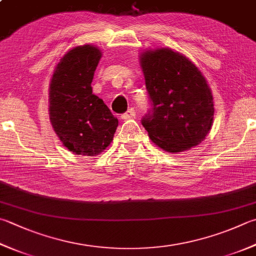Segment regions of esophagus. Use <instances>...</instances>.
I'll list each match as a JSON object with an SVG mask.
<instances>
[{
    "label": "esophagus",
    "mask_w": 256,
    "mask_h": 256,
    "mask_svg": "<svg viewBox=\"0 0 256 256\" xmlns=\"http://www.w3.org/2000/svg\"><path fill=\"white\" fill-rule=\"evenodd\" d=\"M134 116H136V112H134V109H129L127 112H124V114L122 116V118L124 120H128V119L134 118Z\"/></svg>",
    "instance_id": "34e87169"
}]
</instances>
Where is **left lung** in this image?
Segmentation results:
<instances>
[{"label":"left lung","mask_w":256,"mask_h":256,"mask_svg":"<svg viewBox=\"0 0 256 256\" xmlns=\"http://www.w3.org/2000/svg\"><path fill=\"white\" fill-rule=\"evenodd\" d=\"M139 60L152 104V112L142 124L152 142L172 154L200 144L210 132L215 112L205 76L170 48L144 51Z\"/></svg>","instance_id":"left-lung-1"}]
</instances>
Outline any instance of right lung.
<instances>
[{
    "label": "right lung",
    "instance_id": "add662e5",
    "mask_svg": "<svg viewBox=\"0 0 256 256\" xmlns=\"http://www.w3.org/2000/svg\"><path fill=\"white\" fill-rule=\"evenodd\" d=\"M101 56L92 44L72 48L60 59L50 81L52 128L76 155H99L112 144L118 127V119L91 88Z\"/></svg>",
    "mask_w": 256,
    "mask_h": 256
}]
</instances>
